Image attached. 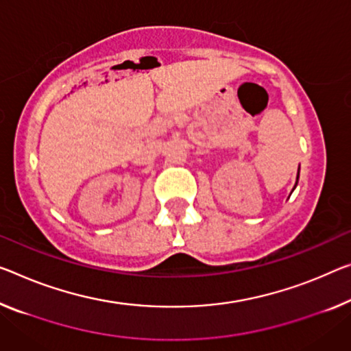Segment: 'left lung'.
Returning a JSON list of instances; mask_svg holds the SVG:
<instances>
[{"instance_id": "left-lung-1", "label": "left lung", "mask_w": 351, "mask_h": 351, "mask_svg": "<svg viewBox=\"0 0 351 351\" xmlns=\"http://www.w3.org/2000/svg\"><path fill=\"white\" fill-rule=\"evenodd\" d=\"M298 172H300V171H298ZM296 183H298V180H296Z\"/></svg>"}]
</instances>
